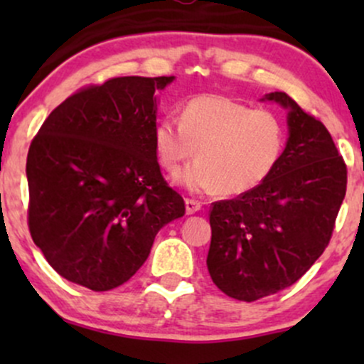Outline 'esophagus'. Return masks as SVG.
Here are the masks:
<instances>
[{"label": "esophagus", "mask_w": 364, "mask_h": 364, "mask_svg": "<svg viewBox=\"0 0 364 364\" xmlns=\"http://www.w3.org/2000/svg\"><path fill=\"white\" fill-rule=\"evenodd\" d=\"M185 205H186V214H188V215L196 214V212H198V210H202V203H200L198 200L186 198V200H185Z\"/></svg>", "instance_id": "34e87169"}]
</instances>
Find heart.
<instances>
[{
    "label": "heart",
    "instance_id": "1",
    "mask_svg": "<svg viewBox=\"0 0 364 364\" xmlns=\"http://www.w3.org/2000/svg\"><path fill=\"white\" fill-rule=\"evenodd\" d=\"M152 140L159 164L168 171H176L195 152L200 157L174 174L176 185L195 193L241 195L270 176L284 152L286 132L274 112L203 94L183 106L181 121L159 119Z\"/></svg>",
    "mask_w": 364,
    "mask_h": 364
}]
</instances>
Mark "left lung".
Returning <instances> with one entry per match:
<instances>
[{"label": "left lung", "instance_id": "left-lung-1", "mask_svg": "<svg viewBox=\"0 0 364 364\" xmlns=\"http://www.w3.org/2000/svg\"><path fill=\"white\" fill-rule=\"evenodd\" d=\"M262 101L289 111V139L265 181L212 203L207 255L215 286L248 303L292 286L318 260L348 185L344 159L321 121L286 92H270Z\"/></svg>", "mask_w": 364, "mask_h": 364}]
</instances>
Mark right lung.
<instances>
[{
  "instance_id": "right-lung-1",
  "label": "right lung",
  "mask_w": 364,
  "mask_h": 364,
  "mask_svg": "<svg viewBox=\"0 0 364 364\" xmlns=\"http://www.w3.org/2000/svg\"><path fill=\"white\" fill-rule=\"evenodd\" d=\"M174 77H118L70 95L27 156L28 231L66 281L109 291L147 260L156 235L185 215L154 150L157 92Z\"/></svg>"
}]
</instances>
